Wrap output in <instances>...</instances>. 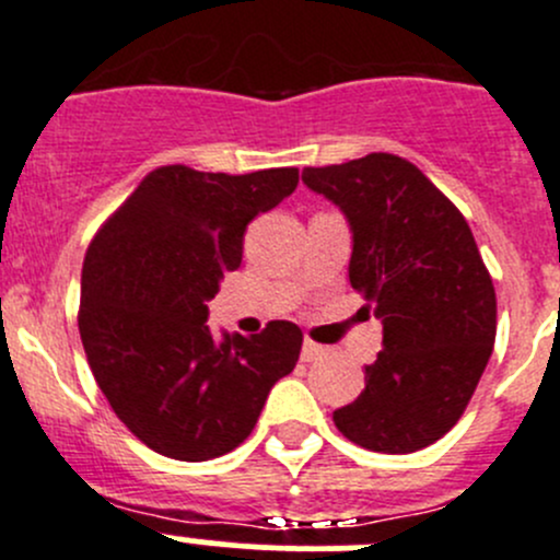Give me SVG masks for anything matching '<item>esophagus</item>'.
<instances>
[{
    "label": "esophagus",
    "mask_w": 560,
    "mask_h": 560,
    "mask_svg": "<svg viewBox=\"0 0 560 560\" xmlns=\"http://www.w3.org/2000/svg\"><path fill=\"white\" fill-rule=\"evenodd\" d=\"M325 354H327V349L322 347V343L312 341V338H306V341H303V352H301L303 363H316V360H322Z\"/></svg>",
    "instance_id": "1"
}]
</instances>
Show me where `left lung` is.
<instances>
[{"mask_svg":"<svg viewBox=\"0 0 560 560\" xmlns=\"http://www.w3.org/2000/svg\"><path fill=\"white\" fill-rule=\"evenodd\" d=\"M303 184L349 219V281L385 330L365 389L332 422L371 453H417L460 420L488 365L493 279L463 213L409 160L306 167Z\"/></svg>","mask_w":560,"mask_h":560,"instance_id":"8db88e82","label":"left lung"}]
</instances>
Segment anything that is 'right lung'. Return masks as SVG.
<instances>
[{
	"label": "right lung",
	"mask_w": 560,
	"mask_h": 560,
	"mask_svg": "<svg viewBox=\"0 0 560 560\" xmlns=\"http://www.w3.org/2000/svg\"><path fill=\"white\" fill-rule=\"evenodd\" d=\"M298 186V167L246 175L156 167L107 217L81 276L86 360L118 420L154 453L211 460L257 425L303 332L276 319L217 338L208 301L244 259L246 224Z\"/></svg>",
	"instance_id": "right-lung-1"
}]
</instances>
